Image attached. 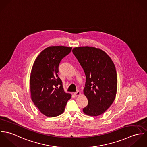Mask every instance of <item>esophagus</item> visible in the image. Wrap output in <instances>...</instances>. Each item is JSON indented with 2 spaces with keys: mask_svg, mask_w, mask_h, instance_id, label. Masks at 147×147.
I'll use <instances>...</instances> for the list:
<instances>
[{
  "mask_svg": "<svg viewBox=\"0 0 147 147\" xmlns=\"http://www.w3.org/2000/svg\"><path fill=\"white\" fill-rule=\"evenodd\" d=\"M74 95H75V96H80V91H79V90L76 91V92H75V93H74Z\"/></svg>",
  "mask_w": 147,
  "mask_h": 147,
  "instance_id": "1",
  "label": "esophagus"
}]
</instances>
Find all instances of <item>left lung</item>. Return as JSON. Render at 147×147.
I'll return each instance as SVG.
<instances>
[{"label":"left lung","mask_w":147,"mask_h":147,"mask_svg":"<svg viewBox=\"0 0 147 147\" xmlns=\"http://www.w3.org/2000/svg\"><path fill=\"white\" fill-rule=\"evenodd\" d=\"M72 53L84 69V93L88 104L84 113L90 116L103 114L114 101L117 76L114 64L104 51L93 47H79Z\"/></svg>","instance_id":"obj_1"}]
</instances>
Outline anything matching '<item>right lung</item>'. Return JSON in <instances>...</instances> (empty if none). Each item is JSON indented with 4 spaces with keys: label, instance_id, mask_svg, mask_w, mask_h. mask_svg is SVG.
Masks as SVG:
<instances>
[{
    "label": "right lung",
    "instance_id": "obj_1",
    "mask_svg": "<svg viewBox=\"0 0 147 147\" xmlns=\"http://www.w3.org/2000/svg\"><path fill=\"white\" fill-rule=\"evenodd\" d=\"M72 47L50 46L43 50L33 64L30 77L32 100L45 115L54 117L61 114L71 94L65 93L58 76L61 60Z\"/></svg>",
    "mask_w": 147,
    "mask_h": 147
}]
</instances>
